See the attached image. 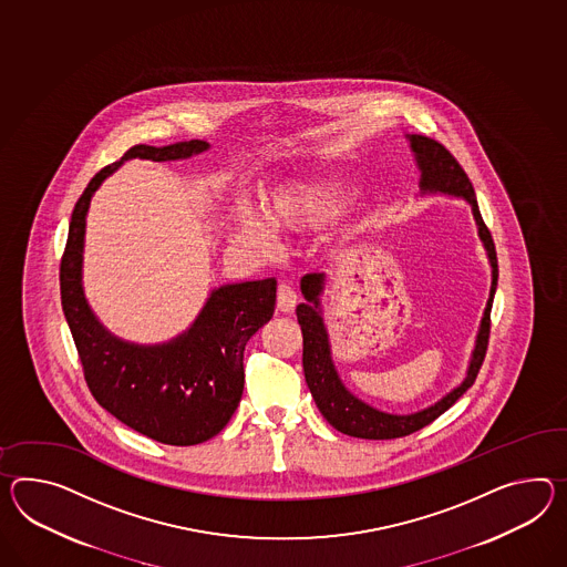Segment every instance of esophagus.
Returning <instances> with one entry per match:
<instances>
[{
    "label": "esophagus",
    "instance_id": "obj_1",
    "mask_svg": "<svg viewBox=\"0 0 567 567\" xmlns=\"http://www.w3.org/2000/svg\"><path fill=\"white\" fill-rule=\"evenodd\" d=\"M297 305V292L290 287L289 282H282L277 290V307L282 313H290Z\"/></svg>",
    "mask_w": 567,
    "mask_h": 567
}]
</instances>
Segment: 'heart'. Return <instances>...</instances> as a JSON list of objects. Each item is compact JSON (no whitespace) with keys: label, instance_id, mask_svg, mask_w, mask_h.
I'll use <instances>...</instances> for the list:
<instances>
[{"label":"heart","instance_id":"obj_1","mask_svg":"<svg viewBox=\"0 0 567 567\" xmlns=\"http://www.w3.org/2000/svg\"><path fill=\"white\" fill-rule=\"evenodd\" d=\"M350 203L344 182L330 176L280 182L260 194L262 215L237 207L231 231L239 244L270 246L277 234H305L332 223Z\"/></svg>","mask_w":567,"mask_h":567}]
</instances>
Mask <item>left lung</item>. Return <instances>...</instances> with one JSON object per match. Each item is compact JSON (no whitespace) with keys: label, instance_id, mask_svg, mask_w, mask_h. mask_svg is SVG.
<instances>
[{"label":"left lung","instance_id":"1","mask_svg":"<svg viewBox=\"0 0 567 567\" xmlns=\"http://www.w3.org/2000/svg\"><path fill=\"white\" fill-rule=\"evenodd\" d=\"M410 147L415 155V164L422 172L420 188L422 194L442 193L451 196H461L471 205L473 217L480 229V237L484 241L487 258L492 264V289L489 299L485 307L482 328L475 340V350L471 357L467 377L461 385L455 386L451 393H446L441 401L430 405L422 412L415 414L395 415L379 412L364 401L354 398L340 381V377L333 369L330 344H328V332L323 326V318L319 313V295L323 292V280L326 277L319 272H311L301 278V292L305 303L297 305V321L303 332V371L307 386L316 400L321 415L332 424L333 429L340 430L342 434L354 436V439H369V441H389V439H401L408 436L415 430L429 426L439 415L444 414L467 389H470L477 373L482 369L489 340V313L497 287V258L496 246L489 229L485 227L482 213L475 200V190L471 184L465 169L456 162L455 155L449 152L442 143L424 135H408Z\"/></svg>","mask_w":567,"mask_h":567}]
</instances>
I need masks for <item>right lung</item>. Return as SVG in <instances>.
I'll use <instances>...</instances> for the list:
<instances>
[{"instance_id":"right-lung-1","label":"right lung","mask_w":567,"mask_h":567,"mask_svg":"<svg viewBox=\"0 0 567 567\" xmlns=\"http://www.w3.org/2000/svg\"><path fill=\"white\" fill-rule=\"evenodd\" d=\"M207 150L200 138L166 147L135 145L123 159L169 162ZM123 159L102 167L75 203L59 268L61 305L94 400L152 441L190 446L219 434L237 410L244 393V350L272 319L277 280L213 290L190 330L167 344H131L104 330L83 297V234L92 194Z\"/></svg>"}]
</instances>
